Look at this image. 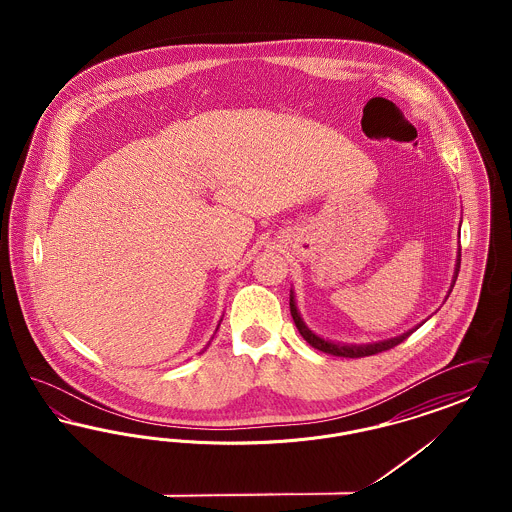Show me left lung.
I'll list each match as a JSON object with an SVG mask.
<instances>
[{
	"mask_svg": "<svg viewBox=\"0 0 512 512\" xmlns=\"http://www.w3.org/2000/svg\"><path fill=\"white\" fill-rule=\"evenodd\" d=\"M459 268H461V245H459V255H457V267H455V276H453V284H451V290L457 282V276H459ZM449 290V293H451ZM290 311H292L293 322L299 330V334L303 336V340L307 341L309 345H313L318 351L322 353H328V355H336V357H349V359H357V357H368V355H376V353H382V351H388L391 347L399 345L401 341L407 340L414 330L420 326H414L413 330L397 336V338H390V340L376 341V343H366V345H347V343H334V341L322 340L320 336H317L313 330L307 328V324L303 322V318L297 311V305H295V297L293 292L290 293Z\"/></svg>",
	"mask_w": 512,
	"mask_h": 512,
	"instance_id": "8db88e82",
	"label": "left lung"
}]
</instances>
